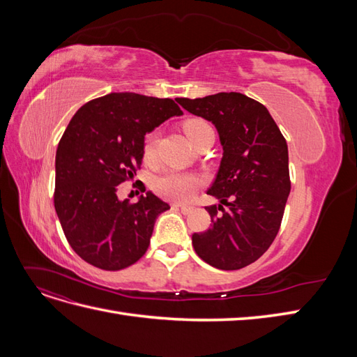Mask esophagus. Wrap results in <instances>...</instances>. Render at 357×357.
Instances as JSON below:
<instances>
[{
	"label": "esophagus",
	"instance_id": "obj_1",
	"mask_svg": "<svg viewBox=\"0 0 357 357\" xmlns=\"http://www.w3.org/2000/svg\"><path fill=\"white\" fill-rule=\"evenodd\" d=\"M174 208L180 210L183 214H189V213L193 211V207H190V205H178V204H176Z\"/></svg>",
	"mask_w": 357,
	"mask_h": 357
}]
</instances>
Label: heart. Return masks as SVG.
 Returning <instances> with one entry per match:
<instances>
[{
    "mask_svg": "<svg viewBox=\"0 0 357 357\" xmlns=\"http://www.w3.org/2000/svg\"><path fill=\"white\" fill-rule=\"evenodd\" d=\"M183 129H185L186 135L189 137L190 142L195 144L197 139L205 132L211 129V126L202 121V119H189L183 123ZM159 132L150 131L143 142V156L146 160H153L156 155ZM201 177L193 174V172H185V171H167L164 174L159 176L155 180V190L159 197L165 198L168 201L174 202H186L192 198L195 190L201 186Z\"/></svg>",
    "mask_w": 357,
    "mask_h": 357,
    "instance_id": "b5f03b06",
    "label": "heart"
}]
</instances>
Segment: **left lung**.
I'll list each match as a JSON object with an SVG mask.
<instances>
[{
  "label": "left lung",
  "instance_id": "1",
  "mask_svg": "<svg viewBox=\"0 0 357 357\" xmlns=\"http://www.w3.org/2000/svg\"><path fill=\"white\" fill-rule=\"evenodd\" d=\"M177 102L210 121L223 146L219 172L207 190L220 204L205 207L211 228L192 235L193 248L214 268L241 269L268 250L282 225L290 193L287 143L266 107L243 93Z\"/></svg>",
  "mask_w": 357,
  "mask_h": 357
}]
</instances>
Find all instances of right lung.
Here are the masks:
<instances>
[{
  "label": "right lung",
  "instance_id": "right-lung-1",
  "mask_svg": "<svg viewBox=\"0 0 357 357\" xmlns=\"http://www.w3.org/2000/svg\"><path fill=\"white\" fill-rule=\"evenodd\" d=\"M180 114L169 98L113 92L73 116L56 150L53 202L67 241L83 261L119 271L147 252L158 215L169 205L152 192L134 204L121 201L117 186L142 167L144 135Z\"/></svg>",
  "mask_w": 357,
  "mask_h": 357
}]
</instances>
